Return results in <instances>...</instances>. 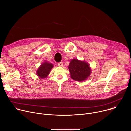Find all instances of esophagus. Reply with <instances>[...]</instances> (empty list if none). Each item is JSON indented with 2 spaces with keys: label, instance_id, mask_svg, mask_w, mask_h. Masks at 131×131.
<instances>
[{
  "label": "esophagus",
  "instance_id": "obj_1",
  "mask_svg": "<svg viewBox=\"0 0 131 131\" xmlns=\"http://www.w3.org/2000/svg\"><path fill=\"white\" fill-rule=\"evenodd\" d=\"M58 65L59 67H62L63 66V63L62 62H60V63H59Z\"/></svg>",
  "mask_w": 131,
  "mask_h": 131
}]
</instances>
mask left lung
Here are the masks:
<instances>
[{
  "instance_id": "1",
  "label": "left lung",
  "mask_w": 131,
  "mask_h": 131,
  "mask_svg": "<svg viewBox=\"0 0 131 131\" xmlns=\"http://www.w3.org/2000/svg\"><path fill=\"white\" fill-rule=\"evenodd\" d=\"M70 77L76 81L82 82L86 80L91 73V68L84 61L73 59L70 61L68 66Z\"/></svg>"
}]
</instances>
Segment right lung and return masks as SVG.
I'll list each match as a JSON object with an SVG mask.
<instances>
[{
	"label": "right lung",
	"mask_w": 131,
	"mask_h": 131,
	"mask_svg": "<svg viewBox=\"0 0 131 131\" xmlns=\"http://www.w3.org/2000/svg\"><path fill=\"white\" fill-rule=\"evenodd\" d=\"M53 66L52 63L45 61L36 70L37 75L42 79L46 78L49 75Z\"/></svg>",
	"instance_id": "1"
}]
</instances>
